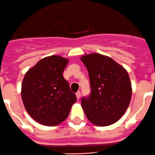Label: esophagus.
Here are the masks:
<instances>
[{"label":"esophagus","instance_id":"34e87169","mask_svg":"<svg viewBox=\"0 0 155 155\" xmlns=\"http://www.w3.org/2000/svg\"><path fill=\"white\" fill-rule=\"evenodd\" d=\"M76 98H77L78 100H79V98H80V97H81V92L79 91L76 92Z\"/></svg>","mask_w":155,"mask_h":155}]
</instances>
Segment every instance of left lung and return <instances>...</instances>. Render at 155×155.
I'll return each mask as SVG.
<instances>
[{"label": "left lung", "instance_id": "1", "mask_svg": "<svg viewBox=\"0 0 155 155\" xmlns=\"http://www.w3.org/2000/svg\"><path fill=\"white\" fill-rule=\"evenodd\" d=\"M88 71L91 94L82 99L87 118L97 126L118 121L126 112L132 96L129 75L111 58L98 53L81 57Z\"/></svg>", "mask_w": 155, "mask_h": 155}]
</instances>
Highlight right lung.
I'll use <instances>...</instances> for the list:
<instances>
[{
	"mask_svg": "<svg viewBox=\"0 0 155 155\" xmlns=\"http://www.w3.org/2000/svg\"><path fill=\"white\" fill-rule=\"evenodd\" d=\"M68 58L51 55L39 61L25 75L21 99L30 116L40 124L55 126L68 118L76 97L63 72Z\"/></svg>",
	"mask_w": 155,
	"mask_h": 155,
	"instance_id": "add662e5",
	"label": "right lung"
}]
</instances>
